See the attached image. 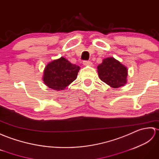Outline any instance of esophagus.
Segmentation results:
<instances>
[{"instance_id": "obj_1", "label": "esophagus", "mask_w": 159, "mask_h": 159, "mask_svg": "<svg viewBox=\"0 0 159 159\" xmlns=\"http://www.w3.org/2000/svg\"><path fill=\"white\" fill-rule=\"evenodd\" d=\"M83 65L84 66H92L93 65V63H92L91 61H84Z\"/></svg>"}]
</instances>
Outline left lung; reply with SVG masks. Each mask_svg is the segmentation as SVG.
<instances>
[{
	"instance_id": "obj_1",
	"label": "left lung",
	"mask_w": 159,
	"mask_h": 159,
	"mask_svg": "<svg viewBox=\"0 0 159 159\" xmlns=\"http://www.w3.org/2000/svg\"><path fill=\"white\" fill-rule=\"evenodd\" d=\"M97 69L101 80L112 88L122 86L127 82V69L114 58L103 59Z\"/></svg>"
}]
</instances>
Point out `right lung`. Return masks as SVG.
<instances>
[{"label": "right lung", "mask_w": 159, "mask_h": 159, "mask_svg": "<svg viewBox=\"0 0 159 159\" xmlns=\"http://www.w3.org/2000/svg\"><path fill=\"white\" fill-rule=\"evenodd\" d=\"M80 68L61 57L45 66L43 80L45 85L56 90H64L75 80Z\"/></svg>", "instance_id": "1"}]
</instances>
